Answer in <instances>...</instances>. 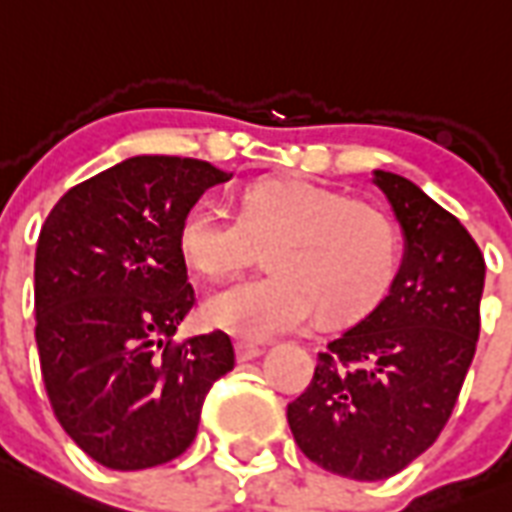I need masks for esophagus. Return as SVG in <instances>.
Masks as SVG:
<instances>
[{
	"label": "esophagus",
	"mask_w": 512,
	"mask_h": 512,
	"mask_svg": "<svg viewBox=\"0 0 512 512\" xmlns=\"http://www.w3.org/2000/svg\"><path fill=\"white\" fill-rule=\"evenodd\" d=\"M235 352H237V360H256L264 355V347H259V344H251V342H237L235 344Z\"/></svg>",
	"instance_id": "obj_1"
}]
</instances>
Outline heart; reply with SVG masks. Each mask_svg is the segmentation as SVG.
Returning a JSON list of instances; mask_svg holds the SVG:
<instances>
[{
	"label": "heart",
	"instance_id": "1",
	"mask_svg": "<svg viewBox=\"0 0 512 512\" xmlns=\"http://www.w3.org/2000/svg\"><path fill=\"white\" fill-rule=\"evenodd\" d=\"M176 243L186 267L227 277L267 248V277L211 293L202 318L232 336L261 342L301 326L366 318L390 293L400 264L398 232L371 202L299 176H267L237 194L235 219L194 205L178 221Z\"/></svg>",
	"mask_w": 512,
	"mask_h": 512
}]
</instances>
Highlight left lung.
I'll use <instances>...</instances> for the list:
<instances>
[{"label": "left lung", "instance_id": "obj_1", "mask_svg": "<svg viewBox=\"0 0 512 512\" xmlns=\"http://www.w3.org/2000/svg\"><path fill=\"white\" fill-rule=\"evenodd\" d=\"M403 232V261L371 315L318 355L288 403L304 457L352 481H384L425 454L457 406L481 331L486 264L459 219L414 181L374 170Z\"/></svg>", "mask_w": 512, "mask_h": 512}]
</instances>
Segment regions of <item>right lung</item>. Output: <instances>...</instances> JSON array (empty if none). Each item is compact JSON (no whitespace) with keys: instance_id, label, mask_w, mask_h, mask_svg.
Wrapping results in <instances>:
<instances>
[{"instance_id":"add662e5","label":"right lung","mask_w":512,"mask_h":512,"mask_svg":"<svg viewBox=\"0 0 512 512\" xmlns=\"http://www.w3.org/2000/svg\"><path fill=\"white\" fill-rule=\"evenodd\" d=\"M232 173L138 154L55 202L34 259L37 350L69 438L112 470L181 457L213 382L235 368L224 331L173 344L194 304L178 221Z\"/></svg>"}]
</instances>
